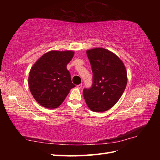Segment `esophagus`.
Here are the masks:
<instances>
[{
    "instance_id": "34e87169",
    "label": "esophagus",
    "mask_w": 160,
    "mask_h": 160,
    "mask_svg": "<svg viewBox=\"0 0 160 160\" xmlns=\"http://www.w3.org/2000/svg\"><path fill=\"white\" fill-rule=\"evenodd\" d=\"M82 84H78V85H77L78 89H81V88H82Z\"/></svg>"
}]
</instances>
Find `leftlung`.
<instances>
[{"instance_id": "1", "label": "left lung", "mask_w": 160, "mask_h": 160, "mask_svg": "<svg viewBox=\"0 0 160 160\" xmlns=\"http://www.w3.org/2000/svg\"><path fill=\"white\" fill-rule=\"evenodd\" d=\"M93 72V84L84 89L88 107L94 112H104L117 103L127 84V73L122 61L110 51L95 48L87 51Z\"/></svg>"}]
</instances>
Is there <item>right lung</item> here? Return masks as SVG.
Wrapping results in <instances>:
<instances>
[{"label":"right lung","mask_w":160,"mask_h":160,"mask_svg":"<svg viewBox=\"0 0 160 160\" xmlns=\"http://www.w3.org/2000/svg\"><path fill=\"white\" fill-rule=\"evenodd\" d=\"M72 51H51L36 61L30 70L29 87L34 99L47 108H55L63 102L71 89L67 65L73 58Z\"/></svg>","instance_id":"add662e5"}]
</instances>
